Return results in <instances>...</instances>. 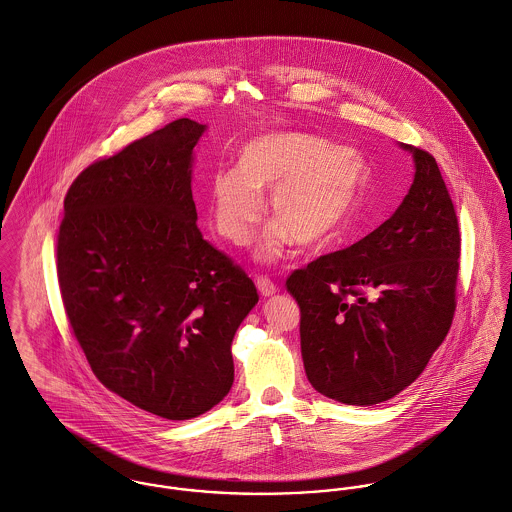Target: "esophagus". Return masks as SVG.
<instances>
[{"instance_id": "obj_1", "label": "esophagus", "mask_w": 512, "mask_h": 512, "mask_svg": "<svg viewBox=\"0 0 512 512\" xmlns=\"http://www.w3.org/2000/svg\"><path fill=\"white\" fill-rule=\"evenodd\" d=\"M255 285H257V289H259V293H261L263 297H273V295L279 291V287H277L267 275H259V277L255 279Z\"/></svg>"}]
</instances>
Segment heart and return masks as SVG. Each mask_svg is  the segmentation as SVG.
Masks as SVG:
<instances>
[{"label":"heart","mask_w":512,"mask_h":512,"mask_svg":"<svg viewBox=\"0 0 512 512\" xmlns=\"http://www.w3.org/2000/svg\"><path fill=\"white\" fill-rule=\"evenodd\" d=\"M368 182L366 160L334 142L299 130L255 136L237 166H221L209 178V215L215 231L229 243H251L271 192L277 215L257 247L263 261H275L299 239L320 247L342 237L344 225ZM382 219L366 223L364 233Z\"/></svg>","instance_id":"b5f03b06"}]
</instances>
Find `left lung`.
Segmentation results:
<instances>
[{
    "label": "left lung",
    "instance_id": "1",
    "mask_svg": "<svg viewBox=\"0 0 512 512\" xmlns=\"http://www.w3.org/2000/svg\"><path fill=\"white\" fill-rule=\"evenodd\" d=\"M396 213L358 243L287 279L301 308L308 382L348 406L398 396L445 340L457 307L461 233L435 158L417 146Z\"/></svg>",
    "mask_w": 512,
    "mask_h": 512
}]
</instances>
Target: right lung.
I'll return each mask as SVG.
<instances>
[{
  "label": "right lung",
  "instance_id": "1",
  "mask_svg": "<svg viewBox=\"0 0 512 512\" xmlns=\"http://www.w3.org/2000/svg\"><path fill=\"white\" fill-rule=\"evenodd\" d=\"M204 130L180 118L87 166L57 233L63 307L95 376L174 421L227 396L235 330L259 301L196 223L192 152Z\"/></svg>",
  "mask_w": 512,
  "mask_h": 512
}]
</instances>
